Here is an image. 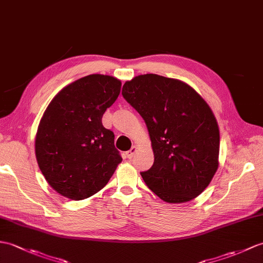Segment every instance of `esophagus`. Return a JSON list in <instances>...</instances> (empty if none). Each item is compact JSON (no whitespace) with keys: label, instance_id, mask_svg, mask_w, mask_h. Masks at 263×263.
<instances>
[{"label":"esophagus","instance_id":"1","mask_svg":"<svg viewBox=\"0 0 263 263\" xmlns=\"http://www.w3.org/2000/svg\"><path fill=\"white\" fill-rule=\"evenodd\" d=\"M136 152H137V146H132V148L126 152V157L129 158V159H132L134 155H136Z\"/></svg>","mask_w":263,"mask_h":263}]
</instances>
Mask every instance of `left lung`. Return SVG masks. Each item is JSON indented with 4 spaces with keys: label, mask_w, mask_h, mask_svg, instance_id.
I'll return each instance as SVG.
<instances>
[{
    "label": "left lung",
    "mask_w": 263,
    "mask_h": 263,
    "mask_svg": "<svg viewBox=\"0 0 263 263\" xmlns=\"http://www.w3.org/2000/svg\"><path fill=\"white\" fill-rule=\"evenodd\" d=\"M122 95L144 120L155 161L141 176L167 203H185L210 185L218 167L219 131L207 103L178 79L145 74Z\"/></svg>",
    "instance_id": "left-lung-1"
}]
</instances>
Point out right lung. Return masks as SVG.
Instances as JSON below:
<instances>
[{"label": "right lung", "instance_id": "right-lung-1", "mask_svg": "<svg viewBox=\"0 0 263 263\" xmlns=\"http://www.w3.org/2000/svg\"><path fill=\"white\" fill-rule=\"evenodd\" d=\"M119 79L88 75L53 97L35 137V157L48 184L63 196L81 200L100 192L122 161L114 133L102 124L117 101Z\"/></svg>", "mask_w": 263, "mask_h": 263}]
</instances>
